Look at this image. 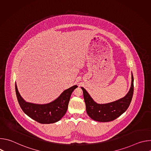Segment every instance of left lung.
<instances>
[{"label":"left lung","mask_w":151,"mask_h":151,"mask_svg":"<svg viewBox=\"0 0 151 151\" xmlns=\"http://www.w3.org/2000/svg\"><path fill=\"white\" fill-rule=\"evenodd\" d=\"M83 99L86 111L88 116L94 121L99 122H109L115 120L124 113L130 104L134 91V79L132 74V84L130 90L125 97L114 102L98 104L91 97L83 87Z\"/></svg>","instance_id":"1"}]
</instances>
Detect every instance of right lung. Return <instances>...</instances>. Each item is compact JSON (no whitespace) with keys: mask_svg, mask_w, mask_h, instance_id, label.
Returning <instances> with one entry per match:
<instances>
[{"mask_svg":"<svg viewBox=\"0 0 151 151\" xmlns=\"http://www.w3.org/2000/svg\"><path fill=\"white\" fill-rule=\"evenodd\" d=\"M77 87V85H73V87L64 90L53 101L44 104L26 101L19 94L16 84L15 91L21 108L27 115L39 123L51 124L58 121L65 115L71 94Z\"/></svg>","mask_w":151,"mask_h":151,"instance_id":"obj_1","label":"right lung"}]
</instances>
